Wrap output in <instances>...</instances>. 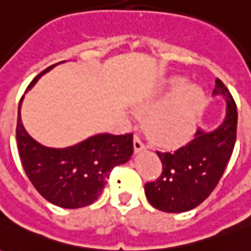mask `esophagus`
Returning a JSON list of instances; mask_svg holds the SVG:
<instances>
[{
	"label": "esophagus",
	"mask_w": 251,
	"mask_h": 251,
	"mask_svg": "<svg viewBox=\"0 0 251 251\" xmlns=\"http://www.w3.org/2000/svg\"><path fill=\"white\" fill-rule=\"evenodd\" d=\"M145 149V144L138 136H134V152L138 153Z\"/></svg>",
	"instance_id": "1"
}]
</instances>
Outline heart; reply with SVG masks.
<instances>
[{"instance_id":"1","label":"heart","mask_w":251,"mask_h":251,"mask_svg":"<svg viewBox=\"0 0 251 251\" xmlns=\"http://www.w3.org/2000/svg\"><path fill=\"white\" fill-rule=\"evenodd\" d=\"M148 130L164 145H176L194 134L205 107V94L198 86H187L184 77H171L138 109L148 111Z\"/></svg>"}]
</instances>
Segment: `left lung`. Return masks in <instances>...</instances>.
I'll use <instances>...</instances> for the list:
<instances>
[{
    "instance_id": "left-lung-1",
    "label": "left lung",
    "mask_w": 251,
    "mask_h": 251,
    "mask_svg": "<svg viewBox=\"0 0 251 251\" xmlns=\"http://www.w3.org/2000/svg\"><path fill=\"white\" fill-rule=\"evenodd\" d=\"M212 95L226 98V117L211 131L199 129L187 145L172 152H157L163 172L145 184L149 203L164 212H184L198 207L223 176L237 140L238 113L231 94L221 79Z\"/></svg>"
}]
</instances>
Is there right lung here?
Listing matches in <instances>:
<instances>
[{
  "instance_id": "1",
  "label": "right lung",
  "mask_w": 251,
  "mask_h": 251,
  "mask_svg": "<svg viewBox=\"0 0 251 251\" xmlns=\"http://www.w3.org/2000/svg\"><path fill=\"white\" fill-rule=\"evenodd\" d=\"M60 63L39 74L26 91ZM23 98L19 104L16 138L20 160L30 183L44 199L57 207L80 208L94 203L102 194L111 169L131 157L133 134L100 133L68 148L44 147L33 140L23 125L20 113Z\"/></svg>"
}]
</instances>
